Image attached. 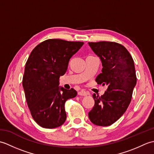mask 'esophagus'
Masks as SVG:
<instances>
[{"label": "esophagus", "mask_w": 154, "mask_h": 154, "mask_svg": "<svg viewBox=\"0 0 154 154\" xmlns=\"http://www.w3.org/2000/svg\"><path fill=\"white\" fill-rule=\"evenodd\" d=\"M88 94H89V93L84 91H81L79 93H78V95H79V96H87Z\"/></svg>", "instance_id": "1"}]
</instances>
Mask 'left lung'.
<instances>
[{
  "label": "left lung",
  "mask_w": 154,
  "mask_h": 154,
  "mask_svg": "<svg viewBox=\"0 0 154 154\" xmlns=\"http://www.w3.org/2000/svg\"><path fill=\"white\" fill-rule=\"evenodd\" d=\"M100 58L102 73L96 78L98 84L108 86L101 97L93 94L94 105L89 112L91 122L97 126H110L126 112L136 85L134 60L125 47L116 42H89Z\"/></svg>",
  "instance_id": "1"
}]
</instances>
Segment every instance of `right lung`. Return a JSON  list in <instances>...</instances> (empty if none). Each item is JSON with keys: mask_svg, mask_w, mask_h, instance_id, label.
Wrapping results in <instances>:
<instances>
[{"mask_svg": "<svg viewBox=\"0 0 154 154\" xmlns=\"http://www.w3.org/2000/svg\"><path fill=\"white\" fill-rule=\"evenodd\" d=\"M84 44L50 39L38 44L26 63L22 79L26 99L34 120L45 128H55L66 120L65 103L77 95L73 89L60 87L69 61Z\"/></svg>", "mask_w": 154, "mask_h": 154, "instance_id": "right-lung-1", "label": "right lung"}]
</instances>
